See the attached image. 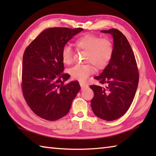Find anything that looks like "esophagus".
Segmentation results:
<instances>
[{"label": "esophagus", "mask_w": 156, "mask_h": 156, "mask_svg": "<svg viewBox=\"0 0 156 156\" xmlns=\"http://www.w3.org/2000/svg\"><path fill=\"white\" fill-rule=\"evenodd\" d=\"M80 85L82 88H88V85L86 83H83V82H80Z\"/></svg>", "instance_id": "esophagus-1"}]
</instances>
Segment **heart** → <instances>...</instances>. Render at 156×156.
<instances>
[{"label": "heart", "mask_w": 156, "mask_h": 156, "mask_svg": "<svg viewBox=\"0 0 156 156\" xmlns=\"http://www.w3.org/2000/svg\"><path fill=\"white\" fill-rule=\"evenodd\" d=\"M74 46L77 51H86L84 62H88V64L77 65L69 69V74L74 80H86L94 72V65L98 69L105 68L113 55V43L107 37L101 38L97 35L86 34L76 39ZM73 55L74 53L71 48L65 46L62 51L63 62L66 65H70L73 62Z\"/></svg>", "instance_id": "heart-1"}]
</instances>
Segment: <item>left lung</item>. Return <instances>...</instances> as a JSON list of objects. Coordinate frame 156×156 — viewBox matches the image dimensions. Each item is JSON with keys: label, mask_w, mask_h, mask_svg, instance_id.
<instances>
[{"label": "left lung", "mask_w": 156, "mask_h": 156, "mask_svg": "<svg viewBox=\"0 0 156 156\" xmlns=\"http://www.w3.org/2000/svg\"><path fill=\"white\" fill-rule=\"evenodd\" d=\"M114 39L113 55L101 75L94 78L101 85H90L94 97L91 108L98 117L113 121L121 117L133 101L139 82L134 53L125 36L117 29L101 31Z\"/></svg>", "instance_id": "8db88e82"}]
</instances>
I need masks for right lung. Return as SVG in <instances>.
I'll list each match as a JSON object with an SVG mask.
<instances>
[{"instance_id":"1","label":"right lung","mask_w":156,"mask_h":156,"mask_svg":"<svg viewBox=\"0 0 156 156\" xmlns=\"http://www.w3.org/2000/svg\"><path fill=\"white\" fill-rule=\"evenodd\" d=\"M83 29L51 27L41 32L25 49L23 57L21 88L32 111L48 121L64 117L80 90L78 81L64 84L62 51L67 42Z\"/></svg>"}]
</instances>
